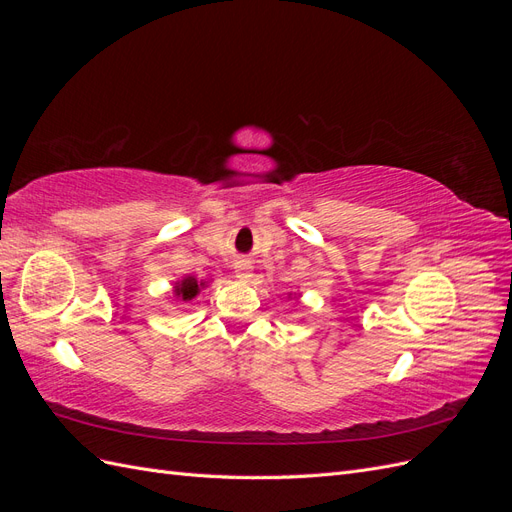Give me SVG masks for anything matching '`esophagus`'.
Wrapping results in <instances>:
<instances>
[{"instance_id": "1", "label": "esophagus", "mask_w": 512, "mask_h": 512, "mask_svg": "<svg viewBox=\"0 0 512 512\" xmlns=\"http://www.w3.org/2000/svg\"><path fill=\"white\" fill-rule=\"evenodd\" d=\"M235 273H237L239 280H250V277H252V265L247 260H239L237 265H235Z\"/></svg>"}]
</instances>
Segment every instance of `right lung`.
<instances>
[{
	"label": "right lung",
	"mask_w": 512,
	"mask_h": 512,
	"mask_svg": "<svg viewBox=\"0 0 512 512\" xmlns=\"http://www.w3.org/2000/svg\"><path fill=\"white\" fill-rule=\"evenodd\" d=\"M200 286H205L203 282H198L196 277H185V280H181V284L175 286V294L177 297H181L183 301H192L196 294L200 292Z\"/></svg>",
	"instance_id": "add662e5"
}]
</instances>
